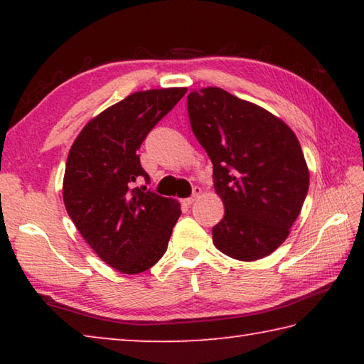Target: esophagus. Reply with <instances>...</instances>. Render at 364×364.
<instances>
[{
  "label": "esophagus",
  "instance_id": "1",
  "mask_svg": "<svg viewBox=\"0 0 364 364\" xmlns=\"http://www.w3.org/2000/svg\"><path fill=\"white\" fill-rule=\"evenodd\" d=\"M200 194H202V189H200L199 186H194V188H193V196L188 197V199H184V200H183V204H184V205H191V204H193L194 200L199 199Z\"/></svg>",
  "mask_w": 364,
  "mask_h": 364
}]
</instances>
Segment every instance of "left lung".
Segmentation results:
<instances>
[{
  "instance_id": "1",
  "label": "left lung",
  "mask_w": 364,
  "mask_h": 364,
  "mask_svg": "<svg viewBox=\"0 0 364 364\" xmlns=\"http://www.w3.org/2000/svg\"><path fill=\"white\" fill-rule=\"evenodd\" d=\"M188 114L225 204L213 244L242 262L269 255L286 241L310 186L297 136L268 110L215 86L191 91Z\"/></svg>"
}]
</instances>
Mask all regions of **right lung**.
Masks as SVG:
<instances>
[{"instance_id": "add662e5", "label": "right lung", "mask_w": 364, "mask_h": 364, "mask_svg": "<svg viewBox=\"0 0 364 364\" xmlns=\"http://www.w3.org/2000/svg\"><path fill=\"white\" fill-rule=\"evenodd\" d=\"M186 91L127 96L86 123L70 147L63 184L67 213L97 257L120 273L154 267L181 215L178 200L133 183L149 181L136 151Z\"/></svg>"}]
</instances>
